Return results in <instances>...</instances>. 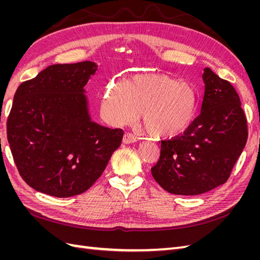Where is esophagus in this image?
Returning <instances> with one entry per match:
<instances>
[{"instance_id": "esophagus-1", "label": "esophagus", "mask_w": 260, "mask_h": 260, "mask_svg": "<svg viewBox=\"0 0 260 260\" xmlns=\"http://www.w3.org/2000/svg\"><path fill=\"white\" fill-rule=\"evenodd\" d=\"M123 143H125V144H130V143H135V142H137L138 141V138L135 136V135H132V133H130V132H127L125 133V135L123 136Z\"/></svg>"}]
</instances>
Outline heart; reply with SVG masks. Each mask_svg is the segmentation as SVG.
Listing matches in <instances>:
<instances>
[{
  "mask_svg": "<svg viewBox=\"0 0 260 260\" xmlns=\"http://www.w3.org/2000/svg\"><path fill=\"white\" fill-rule=\"evenodd\" d=\"M103 113L115 124L138 119L155 138H174L193 121L198 111L194 86L162 74L139 75L122 84L109 86L103 101Z\"/></svg>",
  "mask_w": 260,
  "mask_h": 260,
  "instance_id": "heart-1",
  "label": "heart"
}]
</instances>
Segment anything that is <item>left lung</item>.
<instances>
[{"label":"left lung","mask_w":260,"mask_h":260,"mask_svg":"<svg viewBox=\"0 0 260 260\" xmlns=\"http://www.w3.org/2000/svg\"><path fill=\"white\" fill-rule=\"evenodd\" d=\"M201 114L182 136L161 141L159 160L151 169L164 190L199 195L225 183L247 141V120L233 85L204 69Z\"/></svg>","instance_id":"8db88e82"}]
</instances>
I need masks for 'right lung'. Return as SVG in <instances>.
<instances>
[{"mask_svg": "<svg viewBox=\"0 0 260 260\" xmlns=\"http://www.w3.org/2000/svg\"><path fill=\"white\" fill-rule=\"evenodd\" d=\"M95 62L56 64L22 82L7 119V140L19 175L44 194L70 198L101 177L123 131L91 120L84 86Z\"/></svg>", "mask_w": 260, "mask_h": 260, "instance_id": "obj_1", "label": "right lung"}]
</instances>
